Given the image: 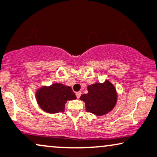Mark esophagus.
Wrapping results in <instances>:
<instances>
[{"mask_svg":"<svg viewBox=\"0 0 157 157\" xmlns=\"http://www.w3.org/2000/svg\"><path fill=\"white\" fill-rule=\"evenodd\" d=\"M81 94H82V93L80 92V91H78V92H76V96L77 98H79L81 96Z\"/></svg>","mask_w":157,"mask_h":157,"instance_id":"1","label":"esophagus"}]
</instances>
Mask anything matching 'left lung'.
<instances>
[{"mask_svg": "<svg viewBox=\"0 0 157 157\" xmlns=\"http://www.w3.org/2000/svg\"><path fill=\"white\" fill-rule=\"evenodd\" d=\"M88 93L80 96L85 103L86 111L96 115H104L114 108L117 102V92L109 81L95 83L88 87Z\"/></svg>", "mask_w": 157, "mask_h": 157, "instance_id": "1", "label": "left lung"}]
</instances>
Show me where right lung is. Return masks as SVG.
Masks as SVG:
<instances>
[{
    "label": "right lung",
    "mask_w": 157,
    "mask_h": 157,
    "mask_svg": "<svg viewBox=\"0 0 157 157\" xmlns=\"http://www.w3.org/2000/svg\"><path fill=\"white\" fill-rule=\"evenodd\" d=\"M36 98L39 106L46 112H63L68 100L76 98L75 93L69 86L55 83L50 87H43L37 90Z\"/></svg>",
    "instance_id": "1"
}]
</instances>
